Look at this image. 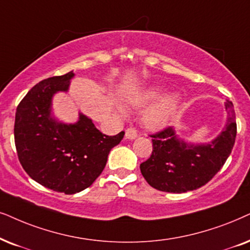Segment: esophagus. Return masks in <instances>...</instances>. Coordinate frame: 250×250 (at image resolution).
Masks as SVG:
<instances>
[{"mask_svg":"<svg viewBox=\"0 0 250 250\" xmlns=\"http://www.w3.org/2000/svg\"><path fill=\"white\" fill-rule=\"evenodd\" d=\"M125 137H126V139H129V140H133V139H135L138 137L137 129L133 128V127L127 128L125 131Z\"/></svg>","mask_w":250,"mask_h":250,"instance_id":"1","label":"esophagus"}]
</instances>
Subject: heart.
<instances>
[{"instance_id": "b5f03b06", "label": "heart", "mask_w": 250, "mask_h": 250, "mask_svg": "<svg viewBox=\"0 0 250 250\" xmlns=\"http://www.w3.org/2000/svg\"><path fill=\"white\" fill-rule=\"evenodd\" d=\"M158 95H160V89L148 88L147 90H144V92L139 94V95L133 97L131 100V104L133 106H137V108L144 106L156 99ZM178 101H179V99L174 94L162 97L156 103H154L150 108L146 110L144 115L145 124L150 128H160L162 126H164L170 121V118L172 117L174 111H176ZM118 110L122 115L125 113L122 108H118Z\"/></svg>"}]
</instances>
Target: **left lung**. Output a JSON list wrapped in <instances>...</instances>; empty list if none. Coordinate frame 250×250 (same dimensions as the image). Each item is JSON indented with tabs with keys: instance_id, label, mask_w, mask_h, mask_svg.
Here are the masks:
<instances>
[{
	"instance_id": "obj_1",
	"label": "left lung",
	"mask_w": 250,
	"mask_h": 250,
	"mask_svg": "<svg viewBox=\"0 0 250 250\" xmlns=\"http://www.w3.org/2000/svg\"><path fill=\"white\" fill-rule=\"evenodd\" d=\"M228 122L224 131L209 144H187L172 126L150 135L153 153L140 164L142 176L162 192L186 193L200 188L213 178L231 154L236 137L233 103H225Z\"/></svg>"
}]
</instances>
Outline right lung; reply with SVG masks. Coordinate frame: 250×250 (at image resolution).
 I'll use <instances>...</instances> for the list:
<instances>
[{
	"label": "right lung",
	"mask_w": 250,
	"mask_h": 250,
	"mask_svg": "<svg viewBox=\"0 0 250 250\" xmlns=\"http://www.w3.org/2000/svg\"><path fill=\"white\" fill-rule=\"evenodd\" d=\"M73 77L71 71L37 83L18 104L14 128L18 158L26 173L42 186L65 194L89 187L125 134H103L83 113L74 124L53 117L54 94L67 92Z\"/></svg>",
	"instance_id": "1"
}]
</instances>
